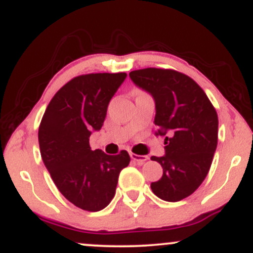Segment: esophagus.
<instances>
[{"mask_svg":"<svg viewBox=\"0 0 253 253\" xmlns=\"http://www.w3.org/2000/svg\"><path fill=\"white\" fill-rule=\"evenodd\" d=\"M129 156H130V158H132V161L136 162V163H138L139 165L144 164L145 162H146L147 159H149V157H147V156H140V155H135V153H129Z\"/></svg>","mask_w":253,"mask_h":253,"instance_id":"obj_1","label":"esophagus"}]
</instances>
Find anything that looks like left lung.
Wrapping results in <instances>:
<instances>
[{
  "instance_id": "8db88e82",
  "label": "left lung",
  "mask_w": 253,
  "mask_h": 253,
  "mask_svg": "<svg viewBox=\"0 0 253 253\" xmlns=\"http://www.w3.org/2000/svg\"><path fill=\"white\" fill-rule=\"evenodd\" d=\"M138 88L155 101L156 135L165 136V155L152 156L163 168L151 189L159 199L177 202L201 185L217 145V114L201 86L175 70L143 69L129 72Z\"/></svg>"
}]
</instances>
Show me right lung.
<instances>
[{"label":"right lung","mask_w":253,"mask_h":253,"mask_svg":"<svg viewBox=\"0 0 253 253\" xmlns=\"http://www.w3.org/2000/svg\"><path fill=\"white\" fill-rule=\"evenodd\" d=\"M126 77L125 72L75 77L58 90L40 123L38 138L43 164L58 190L81 210L106 208L115 195L120 171L129 164L127 151L109 156L89 145Z\"/></svg>","instance_id":"1"}]
</instances>
